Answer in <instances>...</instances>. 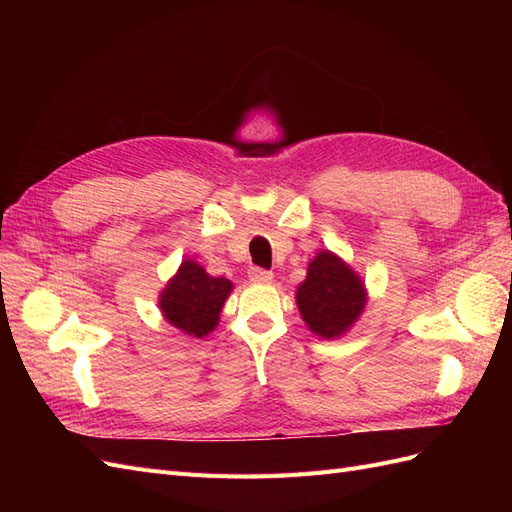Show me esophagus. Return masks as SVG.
Instances as JSON below:
<instances>
[{
    "mask_svg": "<svg viewBox=\"0 0 512 512\" xmlns=\"http://www.w3.org/2000/svg\"><path fill=\"white\" fill-rule=\"evenodd\" d=\"M247 275H250V280L254 284H269L273 280V273L267 269H260V267H252Z\"/></svg>",
    "mask_w": 512,
    "mask_h": 512,
    "instance_id": "1",
    "label": "esophagus"
}]
</instances>
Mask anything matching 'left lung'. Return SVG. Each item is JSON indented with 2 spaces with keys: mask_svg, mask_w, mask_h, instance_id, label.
I'll use <instances>...</instances> for the list:
<instances>
[{
  "mask_svg": "<svg viewBox=\"0 0 512 512\" xmlns=\"http://www.w3.org/2000/svg\"><path fill=\"white\" fill-rule=\"evenodd\" d=\"M367 303V290L350 265L329 250L309 262L305 282L297 288L299 312L314 335L342 337L359 320Z\"/></svg>",
  "mask_w": 512,
  "mask_h": 512,
  "instance_id": "left-lung-1",
  "label": "left lung"
}]
</instances>
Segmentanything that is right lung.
Segmentation results:
<instances>
[{
	"label": "right lung",
	"mask_w": 512,
	"mask_h": 512,
	"mask_svg": "<svg viewBox=\"0 0 512 512\" xmlns=\"http://www.w3.org/2000/svg\"><path fill=\"white\" fill-rule=\"evenodd\" d=\"M230 290L226 277H211L198 262L183 260L160 294L162 316L175 329L200 339L218 327Z\"/></svg>",
	"instance_id": "right-lung-1"
}]
</instances>
